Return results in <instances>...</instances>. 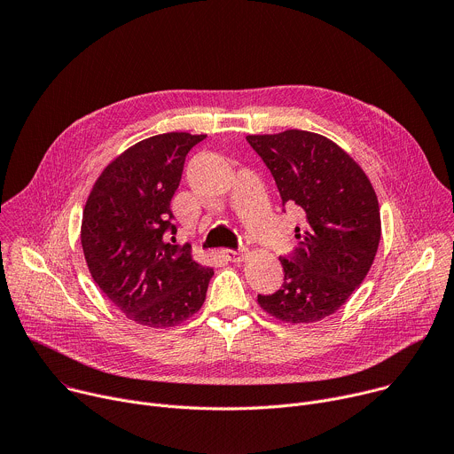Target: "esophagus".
Instances as JSON below:
<instances>
[{
  "label": "esophagus",
  "instance_id": "1",
  "mask_svg": "<svg viewBox=\"0 0 454 454\" xmlns=\"http://www.w3.org/2000/svg\"><path fill=\"white\" fill-rule=\"evenodd\" d=\"M223 256L230 262H244L246 261V249H223Z\"/></svg>",
  "mask_w": 454,
  "mask_h": 454
}]
</instances>
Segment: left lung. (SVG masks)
I'll return each instance as SVG.
<instances>
[{
	"instance_id": "obj_1",
	"label": "left lung",
	"mask_w": 454,
	"mask_h": 454,
	"mask_svg": "<svg viewBox=\"0 0 454 454\" xmlns=\"http://www.w3.org/2000/svg\"><path fill=\"white\" fill-rule=\"evenodd\" d=\"M278 186L282 205L300 208L298 247L280 258L284 284L258 294L261 305L286 323H314L334 314L368 275L380 240L375 190L364 170L333 140L289 129L246 137Z\"/></svg>"
}]
</instances>
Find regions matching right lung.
<instances>
[{
    "instance_id": "1",
    "label": "right lung",
    "mask_w": 454,
    "mask_h": 454,
    "mask_svg": "<svg viewBox=\"0 0 454 454\" xmlns=\"http://www.w3.org/2000/svg\"><path fill=\"white\" fill-rule=\"evenodd\" d=\"M207 135L165 133L116 156L95 181L81 224L91 278L138 325L176 327L207 298L214 270L192 258L176 235L170 200L188 151ZM174 239V237H172Z\"/></svg>"
}]
</instances>
